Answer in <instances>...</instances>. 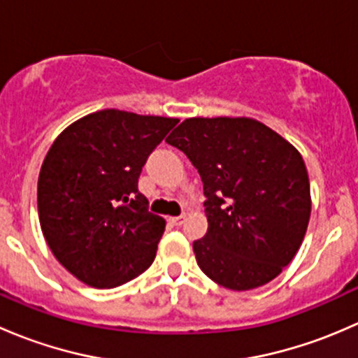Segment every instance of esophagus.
<instances>
[{
  "label": "esophagus",
  "mask_w": 358,
  "mask_h": 358,
  "mask_svg": "<svg viewBox=\"0 0 358 358\" xmlns=\"http://www.w3.org/2000/svg\"><path fill=\"white\" fill-rule=\"evenodd\" d=\"M169 222H171V223H173V225H176V227L183 225V223H185V215H180V216H173V218H169Z\"/></svg>",
  "instance_id": "34e87169"
}]
</instances>
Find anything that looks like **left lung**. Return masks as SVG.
<instances>
[{
	"instance_id": "1",
	"label": "left lung",
	"mask_w": 358,
	"mask_h": 358,
	"mask_svg": "<svg viewBox=\"0 0 358 358\" xmlns=\"http://www.w3.org/2000/svg\"><path fill=\"white\" fill-rule=\"evenodd\" d=\"M166 142L189 157L204 187L208 232L194 241L202 272L232 291L275 279L301 246L312 211L298 150L248 117L185 119Z\"/></svg>"
}]
</instances>
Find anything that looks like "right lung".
I'll return each mask as SVG.
<instances>
[{
    "instance_id": "1",
    "label": "right lung",
    "mask_w": 358,
    "mask_h": 358,
    "mask_svg": "<svg viewBox=\"0 0 358 358\" xmlns=\"http://www.w3.org/2000/svg\"><path fill=\"white\" fill-rule=\"evenodd\" d=\"M178 119L106 109L69 126L38 180L43 236L55 258L92 287L129 282L152 265L164 220L138 192L143 164Z\"/></svg>"
}]
</instances>
